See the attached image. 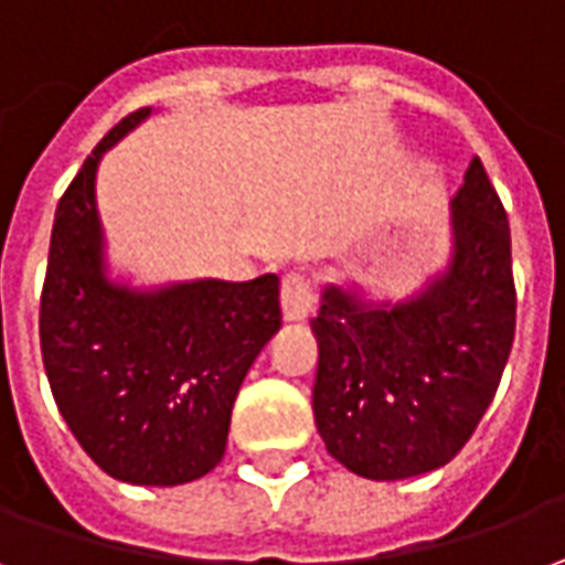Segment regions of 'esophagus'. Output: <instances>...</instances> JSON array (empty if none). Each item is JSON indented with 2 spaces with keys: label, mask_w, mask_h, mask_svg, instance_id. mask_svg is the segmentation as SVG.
<instances>
[{
  "label": "esophagus",
  "mask_w": 565,
  "mask_h": 565,
  "mask_svg": "<svg viewBox=\"0 0 565 565\" xmlns=\"http://www.w3.org/2000/svg\"><path fill=\"white\" fill-rule=\"evenodd\" d=\"M279 300H282V319H286V322H303V319H310L312 303H316L310 279L303 277V274H288V277L282 279Z\"/></svg>",
  "instance_id": "esophagus-1"
}]
</instances>
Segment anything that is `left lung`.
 I'll return each instance as SVG.
<instances>
[{"instance_id":"obj_1","label":"left lung","mask_w":565,"mask_h":565,"mask_svg":"<svg viewBox=\"0 0 565 565\" xmlns=\"http://www.w3.org/2000/svg\"><path fill=\"white\" fill-rule=\"evenodd\" d=\"M451 255L409 298L324 282L312 415L328 455L397 481L446 467L491 406L514 340L512 234L476 156L451 198Z\"/></svg>"}]
</instances>
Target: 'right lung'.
I'll use <instances>...</instances> for the list:
<instances>
[{
    "label": "right lung",
    "mask_w": 565,
    "mask_h": 565,
    "mask_svg": "<svg viewBox=\"0 0 565 565\" xmlns=\"http://www.w3.org/2000/svg\"><path fill=\"white\" fill-rule=\"evenodd\" d=\"M147 117L117 122L60 198L39 328L53 401L81 448L110 479L171 488L222 460L237 391L282 312L277 274L152 288L110 277L98 162Z\"/></svg>",
    "instance_id": "1"
}]
</instances>
